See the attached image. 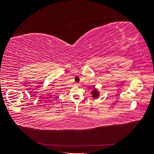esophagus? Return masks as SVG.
Segmentation results:
<instances>
[{
	"instance_id": "1",
	"label": "esophagus",
	"mask_w": 154,
	"mask_h": 154,
	"mask_svg": "<svg viewBox=\"0 0 154 154\" xmlns=\"http://www.w3.org/2000/svg\"><path fill=\"white\" fill-rule=\"evenodd\" d=\"M75 85H79V83H77V82H76V83H75Z\"/></svg>"
}]
</instances>
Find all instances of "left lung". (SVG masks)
Segmentation results:
<instances>
[{"instance_id": "1", "label": "left lung", "mask_w": 154, "mask_h": 154, "mask_svg": "<svg viewBox=\"0 0 154 154\" xmlns=\"http://www.w3.org/2000/svg\"><path fill=\"white\" fill-rule=\"evenodd\" d=\"M93 94H94V96H93V97H96L97 96V95H98V93H97V91H94V92H93Z\"/></svg>"}]
</instances>
